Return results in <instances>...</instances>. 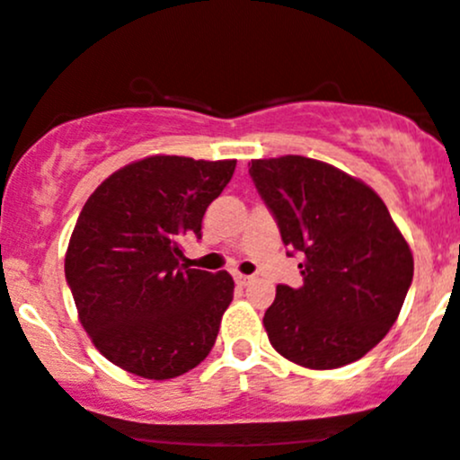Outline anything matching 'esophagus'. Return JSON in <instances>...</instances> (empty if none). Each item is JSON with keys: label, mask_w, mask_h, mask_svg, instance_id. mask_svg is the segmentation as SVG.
Listing matches in <instances>:
<instances>
[{"label": "esophagus", "mask_w": 460, "mask_h": 460, "mask_svg": "<svg viewBox=\"0 0 460 460\" xmlns=\"http://www.w3.org/2000/svg\"><path fill=\"white\" fill-rule=\"evenodd\" d=\"M234 279H235V281L240 283V285H246L248 281H251L252 277H248V274H242V272H235V274H234Z\"/></svg>", "instance_id": "esophagus-1"}]
</instances>
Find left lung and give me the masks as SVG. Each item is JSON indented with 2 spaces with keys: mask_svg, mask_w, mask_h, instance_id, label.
Instances as JSON below:
<instances>
[{
  "mask_svg": "<svg viewBox=\"0 0 460 460\" xmlns=\"http://www.w3.org/2000/svg\"><path fill=\"white\" fill-rule=\"evenodd\" d=\"M248 175L298 252L300 288L277 285L263 315L279 355L311 369L348 366L387 335L413 281V255L372 188L303 155L252 160Z\"/></svg>",
  "mask_w": 460,
  "mask_h": 460,
  "instance_id": "left-lung-1",
  "label": "left lung"
}]
</instances>
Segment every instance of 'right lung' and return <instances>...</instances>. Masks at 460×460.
<instances>
[{"instance_id":"obj_1","label":"right lung","mask_w":460,"mask_h":460,"mask_svg":"<svg viewBox=\"0 0 460 460\" xmlns=\"http://www.w3.org/2000/svg\"><path fill=\"white\" fill-rule=\"evenodd\" d=\"M235 160L151 155L91 194L68 242L65 274L97 350L136 376L166 381L197 367L234 300L229 272L183 263Z\"/></svg>"}]
</instances>
